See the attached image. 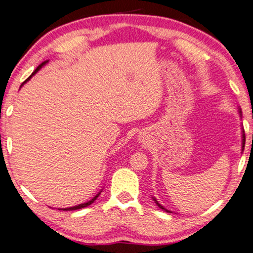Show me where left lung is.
Returning <instances> with one entry per match:
<instances>
[{
    "label": "left lung",
    "instance_id": "1",
    "mask_svg": "<svg viewBox=\"0 0 253 253\" xmlns=\"http://www.w3.org/2000/svg\"><path fill=\"white\" fill-rule=\"evenodd\" d=\"M242 136H243V137H242V138H243V139H242V147H245V144H246V135H245V132H243V135H242ZM154 201H155V202H156V204H157V205H158V207H160V208H161L162 210H165L164 208H163V207H162V205H161L160 203H158V202H157V201H156L155 199H154ZM165 211H166V212H169V211H168V210H165Z\"/></svg>",
    "mask_w": 253,
    "mask_h": 253
}]
</instances>
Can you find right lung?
I'll list each match as a JSON object with an SVG mask.
<instances>
[{"label":"right lung","mask_w":253,"mask_h":253,"mask_svg":"<svg viewBox=\"0 0 253 253\" xmlns=\"http://www.w3.org/2000/svg\"><path fill=\"white\" fill-rule=\"evenodd\" d=\"M45 63H46V61H44V62H42L41 63V65L39 66V67H38L37 68V69L36 70H34V72H33V74L31 75V76H30L29 77V78L27 79V80H29L30 78H31V77L34 75V74H36V72L38 71V70H39L40 69V68L42 67V66H43V65H45ZM27 80H25V81H27ZM25 81H24V83H25ZM23 83V84H24ZM22 84H21V85H22ZM100 194V193H99ZM99 194H97L96 196H95V198H93L92 200H90V201H88V202L87 203H84V204H79V205H77V207H72V208H68V209H60V210H63V211H74V210H79V209H83V208H85V207H88V205H90L91 203H93V202H95V201L97 200V198H98V196H99Z\"/></svg>","instance_id":"1"}]
</instances>
